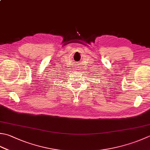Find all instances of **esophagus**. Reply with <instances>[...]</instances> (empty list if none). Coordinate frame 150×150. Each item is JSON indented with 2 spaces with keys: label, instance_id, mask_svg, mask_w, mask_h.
Returning a JSON list of instances; mask_svg holds the SVG:
<instances>
[{
  "label": "esophagus",
  "instance_id": "esophagus-1",
  "mask_svg": "<svg viewBox=\"0 0 150 150\" xmlns=\"http://www.w3.org/2000/svg\"><path fill=\"white\" fill-rule=\"evenodd\" d=\"M76 69H77V68H76ZM76 70H77V69H76Z\"/></svg>",
  "mask_w": 150,
  "mask_h": 150
}]
</instances>
